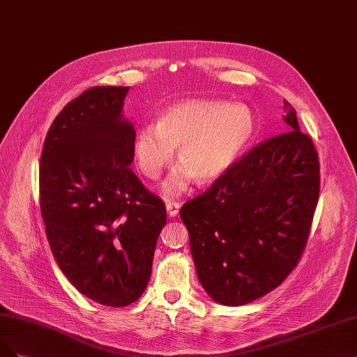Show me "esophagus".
Returning <instances> with one entry per match:
<instances>
[{"mask_svg": "<svg viewBox=\"0 0 357 357\" xmlns=\"http://www.w3.org/2000/svg\"><path fill=\"white\" fill-rule=\"evenodd\" d=\"M180 210V204L178 202H167V214L169 217H176Z\"/></svg>", "mask_w": 357, "mask_h": 357, "instance_id": "esophagus-1", "label": "esophagus"}]
</instances>
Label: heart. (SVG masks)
I'll return each instance as SVG.
<instances>
[{"label":"heart","mask_w":357,"mask_h":357,"mask_svg":"<svg viewBox=\"0 0 357 357\" xmlns=\"http://www.w3.org/2000/svg\"><path fill=\"white\" fill-rule=\"evenodd\" d=\"M254 116L241 103L190 99L168 107L158 124L144 122L132 140L140 173L158 178L177 146L181 162L164 183L167 195H178L196 177L201 183L223 176L252 137Z\"/></svg>","instance_id":"b5f03b06"}]
</instances>
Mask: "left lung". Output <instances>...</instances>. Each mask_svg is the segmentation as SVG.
I'll list each match as a JSON object with an SVG mask.
<instances>
[{
	"label": "left lung",
	"mask_w": 357,
	"mask_h": 357,
	"mask_svg": "<svg viewBox=\"0 0 357 357\" xmlns=\"http://www.w3.org/2000/svg\"><path fill=\"white\" fill-rule=\"evenodd\" d=\"M287 132L257 144L211 188L181 206L201 285L214 301L243 305L296 268L319 199V158L285 100Z\"/></svg>",
	"instance_id": "left-lung-1"
}]
</instances>
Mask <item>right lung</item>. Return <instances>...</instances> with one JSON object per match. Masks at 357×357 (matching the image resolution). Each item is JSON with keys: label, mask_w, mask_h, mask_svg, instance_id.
Masks as SVG:
<instances>
[{"label": "right lung", "mask_w": 357, "mask_h": 357, "mask_svg": "<svg viewBox=\"0 0 357 357\" xmlns=\"http://www.w3.org/2000/svg\"><path fill=\"white\" fill-rule=\"evenodd\" d=\"M130 87H93L47 132L40 205L52 252L82 296L124 307L149 284L165 204L130 168L136 130L122 116Z\"/></svg>", "instance_id": "1"}]
</instances>
